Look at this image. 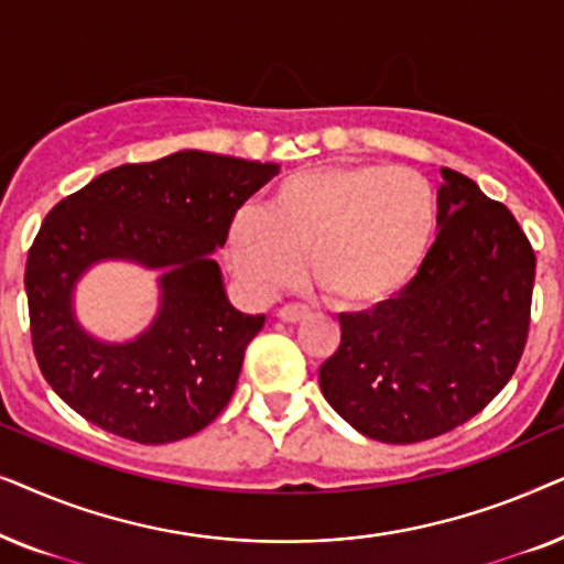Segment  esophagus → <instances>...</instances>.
I'll return each mask as SVG.
<instances>
[{
    "instance_id": "obj_1",
    "label": "esophagus",
    "mask_w": 564,
    "mask_h": 564,
    "mask_svg": "<svg viewBox=\"0 0 564 564\" xmlns=\"http://www.w3.org/2000/svg\"><path fill=\"white\" fill-rule=\"evenodd\" d=\"M276 318L284 321V323H300V321L307 318V311H305V307H300V305H284V307H280V311H276Z\"/></svg>"
}]
</instances>
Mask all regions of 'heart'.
I'll list each match as a JSON object with an SVG mask.
<instances>
[{"mask_svg": "<svg viewBox=\"0 0 564 564\" xmlns=\"http://www.w3.org/2000/svg\"><path fill=\"white\" fill-rule=\"evenodd\" d=\"M436 228V192L413 169L326 166L288 176L264 213H238L226 253L253 295L290 284L305 257L307 274L330 305L369 311L415 280Z\"/></svg>", "mask_w": 564, "mask_h": 564, "instance_id": "heart-1", "label": "heart"}]
</instances>
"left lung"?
Wrapping results in <instances>:
<instances>
[{
	"instance_id": "8db88e82",
	"label": "left lung",
	"mask_w": 564,
	"mask_h": 564,
	"mask_svg": "<svg viewBox=\"0 0 564 564\" xmlns=\"http://www.w3.org/2000/svg\"><path fill=\"white\" fill-rule=\"evenodd\" d=\"M438 236L403 292L338 315L321 365L323 398L359 434L415 444L473 419L519 367L536 257L511 210L442 169Z\"/></svg>"
}]
</instances>
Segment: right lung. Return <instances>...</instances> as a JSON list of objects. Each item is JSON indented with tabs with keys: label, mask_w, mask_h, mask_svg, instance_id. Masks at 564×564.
Listing matches in <instances>:
<instances>
[{
	"label": "right lung",
	"mask_w": 564,
	"mask_h": 564,
	"mask_svg": "<svg viewBox=\"0 0 564 564\" xmlns=\"http://www.w3.org/2000/svg\"><path fill=\"white\" fill-rule=\"evenodd\" d=\"M276 164L180 151L122 164L45 215L25 264L37 367L76 413L138 444L203 431L234 395L243 351L264 326L228 303L213 251ZM102 258L164 268L158 321L128 345H102L73 318L70 292Z\"/></svg>",
	"instance_id": "1"
}]
</instances>
